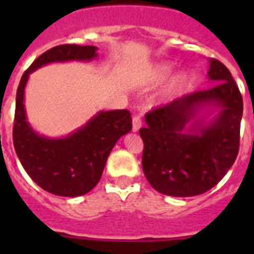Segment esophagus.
Here are the masks:
<instances>
[{"mask_svg": "<svg viewBox=\"0 0 254 254\" xmlns=\"http://www.w3.org/2000/svg\"><path fill=\"white\" fill-rule=\"evenodd\" d=\"M141 126H142V120H141V117L134 116L133 120H132V131L137 132L138 129L141 128Z\"/></svg>", "mask_w": 254, "mask_h": 254, "instance_id": "1", "label": "esophagus"}]
</instances>
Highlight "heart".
Segmentation results:
<instances>
[{
    "instance_id": "b5f03b06",
    "label": "heart",
    "mask_w": 254,
    "mask_h": 254,
    "mask_svg": "<svg viewBox=\"0 0 254 254\" xmlns=\"http://www.w3.org/2000/svg\"><path fill=\"white\" fill-rule=\"evenodd\" d=\"M173 68H174V64H170V62H160V64H155L154 68L150 71L149 73V81L150 85H158L160 84L161 81H164L168 76L172 73ZM188 81V73L182 71V72L177 73V75L173 76L169 80V82L167 84V86L164 87L163 93H161V96L164 99H169L172 96L176 95L177 93L183 89L186 86Z\"/></svg>"
}]
</instances>
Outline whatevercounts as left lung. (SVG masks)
I'll return each instance as SVG.
<instances>
[{"label": "left lung", "mask_w": 254, "mask_h": 254, "mask_svg": "<svg viewBox=\"0 0 254 254\" xmlns=\"http://www.w3.org/2000/svg\"><path fill=\"white\" fill-rule=\"evenodd\" d=\"M215 86L182 96L145 114L143 174L167 196L192 197L211 190L232 168L239 151L243 98L232 73L211 58ZM206 106L219 111L207 125L196 117Z\"/></svg>", "instance_id": "8db88e82"}]
</instances>
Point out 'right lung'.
<instances>
[{"label": "right lung", "instance_id": "add662e5", "mask_svg": "<svg viewBox=\"0 0 254 254\" xmlns=\"http://www.w3.org/2000/svg\"><path fill=\"white\" fill-rule=\"evenodd\" d=\"M96 47L62 44L40 55L21 76L16 91L13 147L33 181L56 196L76 197L90 192L100 181L116 142L132 129L126 109L99 112L84 127L64 138H48L33 131L26 121L24 90L29 75L51 62L91 61Z\"/></svg>", "mask_w": 254, "mask_h": 254}]
</instances>
